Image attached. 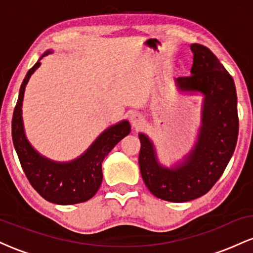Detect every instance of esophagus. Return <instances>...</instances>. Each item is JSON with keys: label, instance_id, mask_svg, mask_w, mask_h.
Listing matches in <instances>:
<instances>
[{"label": "esophagus", "instance_id": "esophagus-1", "mask_svg": "<svg viewBox=\"0 0 253 253\" xmlns=\"http://www.w3.org/2000/svg\"><path fill=\"white\" fill-rule=\"evenodd\" d=\"M129 121L130 124H132V126L134 127V128H139V127H141L145 123V119L143 115L140 114V113L138 112H133L132 114L129 115Z\"/></svg>", "mask_w": 253, "mask_h": 253}]
</instances>
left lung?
I'll use <instances>...</instances> for the list:
<instances>
[{
  "label": "left lung",
  "instance_id": "8db88e82",
  "mask_svg": "<svg viewBox=\"0 0 253 253\" xmlns=\"http://www.w3.org/2000/svg\"><path fill=\"white\" fill-rule=\"evenodd\" d=\"M190 76L175 78L179 92L201 94V126L196 143L172 167L159 162L152 140L139 133V167L147 189L158 199L187 202L205 195L227 167L237 145L239 120L234 81L215 54L206 46L191 43Z\"/></svg>",
  "mask_w": 253,
  "mask_h": 253
}]
</instances>
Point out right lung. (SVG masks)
<instances>
[{
	"label": "right lung",
	"mask_w": 253,
	"mask_h": 253,
	"mask_svg": "<svg viewBox=\"0 0 253 253\" xmlns=\"http://www.w3.org/2000/svg\"><path fill=\"white\" fill-rule=\"evenodd\" d=\"M50 53L52 50L46 51L39 58L20 86L11 121V136L25 175L39 195L56 205H75L88 201L97 193L102 183L103 159L121 139L129 134L130 125L127 120H123L108 127L92 141L85 152L70 162H56L40 155L26 136L22 101L31 76L42 65L40 60Z\"/></svg>",
	"instance_id": "obj_1"
}]
</instances>
